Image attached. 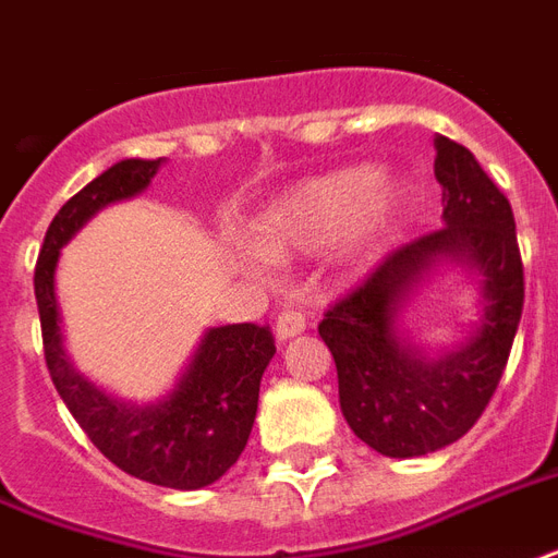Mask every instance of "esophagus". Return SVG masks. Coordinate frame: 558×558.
<instances>
[{
	"mask_svg": "<svg viewBox=\"0 0 558 558\" xmlns=\"http://www.w3.org/2000/svg\"><path fill=\"white\" fill-rule=\"evenodd\" d=\"M304 327H307V316L298 307H287L275 322V333L278 339H292V336L304 333Z\"/></svg>",
	"mask_w": 558,
	"mask_h": 558,
	"instance_id": "esophagus-1",
	"label": "esophagus"
}]
</instances>
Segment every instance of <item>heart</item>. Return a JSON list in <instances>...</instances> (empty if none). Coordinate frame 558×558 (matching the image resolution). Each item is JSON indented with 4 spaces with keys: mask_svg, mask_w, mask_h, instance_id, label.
I'll use <instances>...</instances> for the list:
<instances>
[{
    "mask_svg": "<svg viewBox=\"0 0 558 558\" xmlns=\"http://www.w3.org/2000/svg\"><path fill=\"white\" fill-rule=\"evenodd\" d=\"M401 193L380 184L368 169H342L313 178L275 202L254 222V245L269 257L316 251L351 228L356 240H368L389 228Z\"/></svg>",
    "mask_w": 558,
    "mask_h": 558,
    "instance_id": "heart-1",
    "label": "heart"
}]
</instances>
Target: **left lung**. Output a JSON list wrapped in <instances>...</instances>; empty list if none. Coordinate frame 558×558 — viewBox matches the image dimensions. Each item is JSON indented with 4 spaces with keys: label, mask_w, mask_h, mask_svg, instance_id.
I'll use <instances>...</instances> for the list:
<instances>
[{
    "label": "left lung",
    "mask_w": 558,
    "mask_h": 558,
    "mask_svg": "<svg viewBox=\"0 0 558 558\" xmlns=\"http://www.w3.org/2000/svg\"><path fill=\"white\" fill-rule=\"evenodd\" d=\"M445 225L389 251L354 289L327 307L318 336L339 377L351 430L383 457L410 459L462 439L504 377L524 310V263L504 190L465 146L436 137ZM439 256H465L484 271L487 313L477 337L439 364L400 345L393 310Z\"/></svg>",
    "instance_id": "obj_1"
}]
</instances>
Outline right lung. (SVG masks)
Listing matches in <instances>:
<instances>
[{
	"instance_id": "obj_1",
	"label": "right lung",
	"mask_w": 558,
	"mask_h": 558,
	"mask_svg": "<svg viewBox=\"0 0 558 558\" xmlns=\"http://www.w3.org/2000/svg\"><path fill=\"white\" fill-rule=\"evenodd\" d=\"M157 160H122L63 204L46 231L34 266L43 354L58 395L81 430L125 474L166 488H204L240 459L254 427L260 380L275 356L269 325L213 327L195 351L178 389L166 401L137 410L110 401L72 372L61 345L54 266L61 245L105 204L137 195L155 178Z\"/></svg>"
}]
</instances>
